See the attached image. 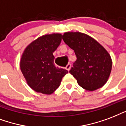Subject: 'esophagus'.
<instances>
[{"label":"esophagus","mask_w":126,"mask_h":126,"mask_svg":"<svg viewBox=\"0 0 126 126\" xmlns=\"http://www.w3.org/2000/svg\"><path fill=\"white\" fill-rule=\"evenodd\" d=\"M65 68H66L68 71H70V68H71V64H70V63H68V64L66 65V67H65Z\"/></svg>","instance_id":"1"}]
</instances>
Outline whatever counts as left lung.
Returning a JSON list of instances; mask_svg holds the SVG:
<instances>
[{"label":"left lung","mask_w":126,"mask_h":126,"mask_svg":"<svg viewBox=\"0 0 126 126\" xmlns=\"http://www.w3.org/2000/svg\"><path fill=\"white\" fill-rule=\"evenodd\" d=\"M62 39L74 50L77 57L70 73L79 85L90 91L102 87L112 70L109 52L96 40L80 32H66Z\"/></svg>","instance_id":"8db88e82"}]
</instances>
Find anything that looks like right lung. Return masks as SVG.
Segmentation results:
<instances>
[{"label": "right lung", "instance_id": "add662e5", "mask_svg": "<svg viewBox=\"0 0 126 126\" xmlns=\"http://www.w3.org/2000/svg\"><path fill=\"white\" fill-rule=\"evenodd\" d=\"M59 33L40 37L26 47L20 68L29 86L37 93L50 94L60 86L68 71L54 66L53 52L60 45Z\"/></svg>", "mask_w": 126, "mask_h": 126}]
</instances>
